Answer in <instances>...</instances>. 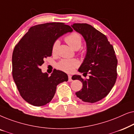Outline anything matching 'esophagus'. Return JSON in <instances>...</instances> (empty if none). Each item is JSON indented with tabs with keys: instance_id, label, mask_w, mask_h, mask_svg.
I'll use <instances>...</instances> for the list:
<instances>
[{
	"instance_id": "esophagus-1",
	"label": "esophagus",
	"mask_w": 134,
	"mask_h": 134,
	"mask_svg": "<svg viewBox=\"0 0 134 134\" xmlns=\"http://www.w3.org/2000/svg\"><path fill=\"white\" fill-rule=\"evenodd\" d=\"M68 81H69V82L72 81V76H71V75H68Z\"/></svg>"
}]
</instances>
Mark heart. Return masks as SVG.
<instances>
[{
  "mask_svg": "<svg viewBox=\"0 0 134 134\" xmlns=\"http://www.w3.org/2000/svg\"><path fill=\"white\" fill-rule=\"evenodd\" d=\"M65 41L72 49L77 50L82 46V39L81 36L77 33L73 32L68 35L65 38ZM60 41L56 40L53 43L52 46V54L55 55L58 52V47L60 46ZM79 65V62L77 60L72 58V59H63L58 63L57 66L61 70L66 72H73L75 69L77 68Z\"/></svg>",
  "mask_w": 134,
  "mask_h": 134,
  "instance_id": "obj_1",
  "label": "heart"
}]
</instances>
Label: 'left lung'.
<instances>
[{"mask_svg":"<svg viewBox=\"0 0 134 134\" xmlns=\"http://www.w3.org/2000/svg\"><path fill=\"white\" fill-rule=\"evenodd\" d=\"M71 26L83 36L87 43V54L79 71L83 72V76L90 74L88 79L77 75L72 76V80H79L83 85L76 94L84 102L94 103L105 98L114 86L118 60L105 35L88 24L75 23Z\"/></svg>","mask_w":134,"mask_h":134,"instance_id":"1","label":"left lung"}]
</instances>
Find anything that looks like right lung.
Returning <instances> with one entry per match:
<instances>
[{"label": "right lung", "mask_w": 134, "mask_h": 134, "mask_svg": "<svg viewBox=\"0 0 134 134\" xmlns=\"http://www.w3.org/2000/svg\"><path fill=\"white\" fill-rule=\"evenodd\" d=\"M72 29L63 23H48L31 27L14 47L12 75L22 98L34 106L51 101L57 86L68 80L63 71L54 70L50 76L40 68L52 55V46L58 37Z\"/></svg>", "instance_id": "1"}]
</instances>
